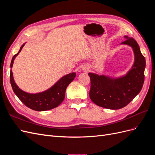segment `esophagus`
I'll return each instance as SVG.
<instances>
[{
    "mask_svg": "<svg viewBox=\"0 0 155 155\" xmlns=\"http://www.w3.org/2000/svg\"><path fill=\"white\" fill-rule=\"evenodd\" d=\"M83 70H85V72H87V71H88V68H83Z\"/></svg>",
    "mask_w": 155,
    "mask_h": 155,
    "instance_id": "obj_1",
    "label": "esophagus"
}]
</instances>
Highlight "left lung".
Here are the masks:
<instances>
[{"label":"left lung","instance_id":"left-lung-1","mask_svg":"<svg viewBox=\"0 0 155 155\" xmlns=\"http://www.w3.org/2000/svg\"><path fill=\"white\" fill-rule=\"evenodd\" d=\"M121 44L130 46L134 54L133 66L125 76L111 78L88 73L91 78V100L98 106L109 109H120L127 105L141 91L144 82L145 59L132 37L124 36Z\"/></svg>","mask_w":155,"mask_h":155}]
</instances>
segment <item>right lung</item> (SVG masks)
<instances>
[{
	"mask_svg": "<svg viewBox=\"0 0 155 155\" xmlns=\"http://www.w3.org/2000/svg\"><path fill=\"white\" fill-rule=\"evenodd\" d=\"M23 44L17 54L13 55L10 67L12 68L13 61L19 54L23 46ZM76 77V73L68 74L61 78L55 85L48 90L37 94H30L25 92L18 88L14 81L13 72L10 70V83L13 92L23 104L30 109L37 111H45L52 109L59 106L64 99L65 91L69 84Z\"/></svg>",
	"mask_w": 155,
	"mask_h": 155,
	"instance_id": "obj_1",
	"label": "right lung"
}]
</instances>
